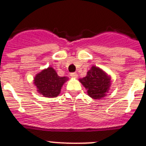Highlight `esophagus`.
<instances>
[{
	"label": "esophagus",
	"instance_id": "obj_1",
	"mask_svg": "<svg viewBox=\"0 0 146 146\" xmlns=\"http://www.w3.org/2000/svg\"><path fill=\"white\" fill-rule=\"evenodd\" d=\"M70 76L73 78H77L78 77V74L76 73H70Z\"/></svg>",
	"mask_w": 146,
	"mask_h": 146
}]
</instances>
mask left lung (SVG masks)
Listing matches in <instances>:
<instances>
[{
    "label": "left lung",
    "instance_id": "1",
    "mask_svg": "<svg viewBox=\"0 0 146 146\" xmlns=\"http://www.w3.org/2000/svg\"><path fill=\"white\" fill-rule=\"evenodd\" d=\"M80 82L87 89V93L94 99L104 98L111 86V76L103 70L92 66L86 76L80 79Z\"/></svg>",
    "mask_w": 146,
    "mask_h": 146
}]
</instances>
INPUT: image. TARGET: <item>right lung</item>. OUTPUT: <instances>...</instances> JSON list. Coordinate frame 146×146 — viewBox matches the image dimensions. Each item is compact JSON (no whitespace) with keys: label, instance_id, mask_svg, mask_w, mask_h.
Listing matches in <instances>:
<instances>
[{"label":"right lung","instance_id":"right-lung-1","mask_svg":"<svg viewBox=\"0 0 146 146\" xmlns=\"http://www.w3.org/2000/svg\"><path fill=\"white\" fill-rule=\"evenodd\" d=\"M67 80L68 78L59 76L54 69L49 66L35 75L34 84L40 95L44 97L55 98L59 95L63 85Z\"/></svg>","mask_w":146,"mask_h":146}]
</instances>
